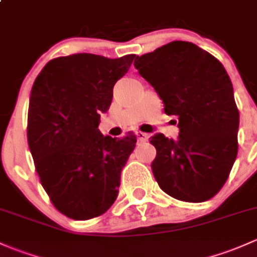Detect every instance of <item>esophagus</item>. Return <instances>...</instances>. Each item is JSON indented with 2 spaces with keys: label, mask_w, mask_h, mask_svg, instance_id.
Wrapping results in <instances>:
<instances>
[{
  "label": "esophagus",
  "mask_w": 257,
  "mask_h": 257,
  "mask_svg": "<svg viewBox=\"0 0 257 257\" xmlns=\"http://www.w3.org/2000/svg\"><path fill=\"white\" fill-rule=\"evenodd\" d=\"M136 136H137V140H139L140 142H146L148 139V135L145 134V132H141V131L136 132Z\"/></svg>",
  "instance_id": "1"
}]
</instances>
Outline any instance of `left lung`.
I'll return each mask as SVG.
<instances>
[{
	"instance_id": "obj_1",
	"label": "left lung",
	"mask_w": 257,
	"mask_h": 257,
	"mask_svg": "<svg viewBox=\"0 0 257 257\" xmlns=\"http://www.w3.org/2000/svg\"><path fill=\"white\" fill-rule=\"evenodd\" d=\"M136 70L179 118L178 140L151 137L159 187L185 202H203L222 189L238 154L239 111L227 71L189 41H172L137 56Z\"/></svg>"
}]
</instances>
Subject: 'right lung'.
<instances>
[{
	"label": "right lung",
	"mask_w": 257,
	"mask_h": 257,
	"mask_svg": "<svg viewBox=\"0 0 257 257\" xmlns=\"http://www.w3.org/2000/svg\"><path fill=\"white\" fill-rule=\"evenodd\" d=\"M135 55L107 59L74 54L51 60L33 84L28 145L41 185L61 213L77 220L103 214L115 202L121 170L136 136H104L100 114Z\"/></svg>",
	"instance_id": "right-lung-1"
}]
</instances>
